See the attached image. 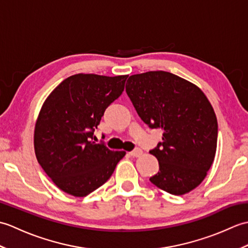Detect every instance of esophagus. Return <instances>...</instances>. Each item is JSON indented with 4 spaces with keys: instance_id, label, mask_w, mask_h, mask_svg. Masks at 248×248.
<instances>
[{
    "instance_id": "esophagus-1",
    "label": "esophagus",
    "mask_w": 248,
    "mask_h": 248,
    "mask_svg": "<svg viewBox=\"0 0 248 248\" xmlns=\"http://www.w3.org/2000/svg\"><path fill=\"white\" fill-rule=\"evenodd\" d=\"M130 155H132L133 157H139V156H140L141 155H143V151H141V149H140V148H136L133 151H131Z\"/></svg>"
}]
</instances>
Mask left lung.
I'll return each mask as SVG.
<instances>
[{
    "label": "left lung",
    "instance_id": "1",
    "mask_svg": "<svg viewBox=\"0 0 248 248\" xmlns=\"http://www.w3.org/2000/svg\"><path fill=\"white\" fill-rule=\"evenodd\" d=\"M125 92L140 119L162 129L163 141L150 150L160 170L149 180L172 195L197 187L207 176L217 145V119L202 89L166 71L129 78Z\"/></svg>",
    "mask_w": 248,
    "mask_h": 248
}]
</instances>
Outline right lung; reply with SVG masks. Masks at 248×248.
<instances>
[{
	"label": "right lung",
	"mask_w": 248,
	"mask_h": 248,
	"mask_svg": "<svg viewBox=\"0 0 248 248\" xmlns=\"http://www.w3.org/2000/svg\"><path fill=\"white\" fill-rule=\"evenodd\" d=\"M128 76L78 73L62 81L46 99L36 120L37 161L55 186L84 197L107 182L125 151L93 141L104 110L124 89Z\"/></svg>",
	"instance_id": "right-lung-1"
}]
</instances>
